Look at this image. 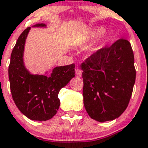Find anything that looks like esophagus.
Instances as JSON below:
<instances>
[{"label": "esophagus", "mask_w": 148, "mask_h": 148, "mask_svg": "<svg viewBox=\"0 0 148 148\" xmlns=\"http://www.w3.org/2000/svg\"><path fill=\"white\" fill-rule=\"evenodd\" d=\"M75 75H76L77 77H79V78L82 76L81 69H79V68H76V69H75Z\"/></svg>", "instance_id": "obj_1"}]
</instances>
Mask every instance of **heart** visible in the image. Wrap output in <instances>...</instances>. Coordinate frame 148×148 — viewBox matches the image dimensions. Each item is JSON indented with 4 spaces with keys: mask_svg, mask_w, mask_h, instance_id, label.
Returning <instances> with one entry per match:
<instances>
[{
    "mask_svg": "<svg viewBox=\"0 0 148 148\" xmlns=\"http://www.w3.org/2000/svg\"><path fill=\"white\" fill-rule=\"evenodd\" d=\"M103 32V29H101V28L96 29L95 31L91 32L89 35H86V36H82V37L78 38L77 39H75V44L79 47H85L89 43H91V41H94L95 39L98 38Z\"/></svg>",
    "mask_w": 148,
    "mask_h": 148,
    "instance_id": "heart-1",
    "label": "heart"
}]
</instances>
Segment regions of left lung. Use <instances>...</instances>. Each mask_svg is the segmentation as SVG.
<instances>
[{"mask_svg": "<svg viewBox=\"0 0 148 148\" xmlns=\"http://www.w3.org/2000/svg\"><path fill=\"white\" fill-rule=\"evenodd\" d=\"M134 60L131 44L119 39L82 63L84 106L91 119L113 120L125 110L135 82Z\"/></svg>", "mask_w": 148, "mask_h": 148, "instance_id": "8db88e82", "label": "left lung"}]
</instances>
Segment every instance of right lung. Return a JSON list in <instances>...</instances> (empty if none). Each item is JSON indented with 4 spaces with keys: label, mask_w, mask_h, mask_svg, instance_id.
<instances>
[{
    "label": "right lung",
    "mask_w": 148,
    "mask_h": 148,
    "mask_svg": "<svg viewBox=\"0 0 148 148\" xmlns=\"http://www.w3.org/2000/svg\"><path fill=\"white\" fill-rule=\"evenodd\" d=\"M38 23L33 27H45ZM30 27L19 35L10 57L9 80L14 103L23 114L32 120L46 121L57 113L58 94L75 76V64L57 66L47 75H32L24 66L23 52Z\"/></svg>",
    "instance_id": "obj_1"
}]
</instances>
